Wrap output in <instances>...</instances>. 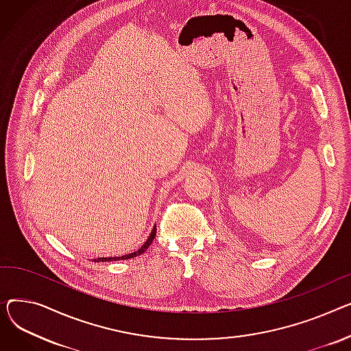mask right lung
<instances>
[{"label": "right lung", "mask_w": 351, "mask_h": 351, "mask_svg": "<svg viewBox=\"0 0 351 351\" xmlns=\"http://www.w3.org/2000/svg\"><path fill=\"white\" fill-rule=\"evenodd\" d=\"M156 232H157V228L154 226L153 228V231H152V234H150V237L147 238V241L144 242V245L141 246V248L138 250V251H136V252H132V254H129V255H125V256H117V258H97V259H93L95 262H112V261H119V259H129V258H134V256H137V255H141L144 251H146L149 246H150V243L153 242V239H154V237H156Z\"/></svg>", "instance_id": "1"}]
</instances>
